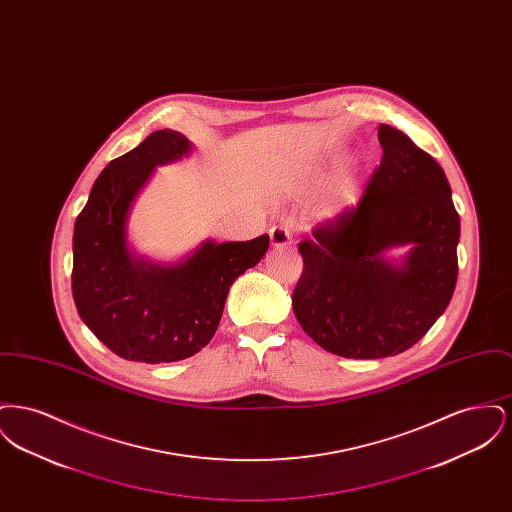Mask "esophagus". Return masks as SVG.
Wrapping results in <instances>:
<instances>
[{
    "label": "esophagus",
    "mask_w": 512,
    "mask_h": 512,
    "mask_svg": "<svg viewBox=\"0 0 512 512\" xmlns=\"http://www.w3.org/2000/svg\"><path fill=\"white\" fill-rule=\"evenodd\" d=\"M268 234H270V244L276 249H284L292 245V236L286 226H272Z\"/></svg>",
    "instance_id": "obj_1"
}]
</instances>
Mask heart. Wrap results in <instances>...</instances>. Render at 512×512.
Instances as JSON below:
<instances>
[{
	"mask_svg": "<svg viewBox=\"0 0 512 512\" xmlns=\"http://www.w3.org/2000/svg\"><path fill=\"white\" fill-rule=\"evenodd\" d=\"M357 199H359V180H357V176L349 174V176L341 178L332 201L322 209V215L326 219H336V217H340L341 213L351 209L357 203Z\"/></svg>",
	"mask_w": 512,
	"mask_h": 512,
	"instance_id": "1",
	"label": "heart"
}]
</instances>
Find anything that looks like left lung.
<instances>
[{"instance_id":"left-lung-1","label":"left lung","mask_w":512,"mask_h":512,"mask_svg":"<svg viewBox=\"0 0 512 512\" xmlns=\"http://www.w3.org/2000/svg\"><path fill=\"white\" fill-rule=\"evenodd\" d=\"M382 163L359 205L318 224L299 244L293 290L309 338L347 359H382L413 347L438 320L457 284L461 219L432 155L380 124ZM409 246L399 260L385 253Z\"/></svg>"}]
</instances>
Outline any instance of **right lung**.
<instances>
[{
  "instance_id": "1",
  "label": "right lung",
  "mask_w": 512,
  "mask_h": 512,
  "mask_svg": "<svg viewBox=\"0 0 512 512\" xmlns=\"http://www.w3.org/2000/svg\"><path fill=\"white\" fill-rule=\"evenodd\" d=\"M192 149L169 128L149 134L103 169L74 222V305L96 338L126 361L159 365L201 351L219 328L230 286L267 253L268 234L205 240L171 265L130 249L126 228L136 197L157 167Z\"/></svg>"
}]
</instances>
